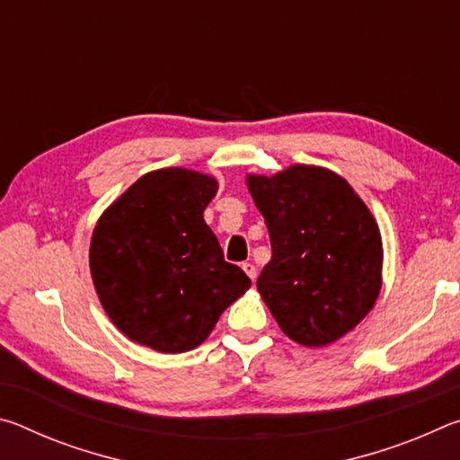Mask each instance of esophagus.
<instances>
[{
    "label": "esophagus",
    "mask_w": 460,
    "mask_h": 460,
    "mask_svg": "<svg viewBox=\"0 0 460 460\" xmlns=\"http://www.w3.org/2000/svg\"><path fill=\"white\" fill-rule=\"evenodd\" d=\"M241 270L245 271V274L249 276V279H252V282H255V276H258V270H255L253 263H243V266H241Z\"/></svg>",
    "instance_id": "esophagus-1"
}]
</instances>
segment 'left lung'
Masks as SVG:
<instances>
[{
	"instance_id": "8db88e82",
	"label": "left lung",
	"mask_w": 460,
	"mask_h": 460,
	"mask_svg": "<svg viewBox=\"0 0 460 460\" xmlns=\"http://www.w3.org/2000/svg\"><path fill=\"white\" fill-rule=\"evenodd\" d=\"M266 219L271 260L258 292L288 339L326 347L353 331L381 292L384 243L376 217L345 178L292 164L274 176L247 174Z\"/></svg>"
}]
</instances>
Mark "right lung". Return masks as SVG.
<instances>
[{"label":"right lung","mask_w":460,"mask_h":460,"mask_svg":"<svg viewBox=\"0 0 460 460\" xmlns=\"http://www.w3.org/2000/svg\"><path fill=\"white\" fill-rule=\"evenodd\" d=\"M217 190L215 176L160 168L99 217L89 247L93 286L111 323L137 345L192 351L252 286L243 270L223 260L202 219Z\"/></svg>","instance_id":"right-lung-1"}]
</instances>
